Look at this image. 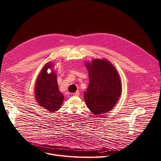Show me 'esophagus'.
I'll list each match as a JSON object with an SVG mask.
<instances>
[{
    "label": "esophagus",
    "mask_w": 161,
    "mask_h": 161,
    "mask_svg": "<svg viewBox=\"0 0 161 161\" xmlns=\"http://www.w3.org/2000/svg\"><path fill=\"white\" fill-rule=\"evenodd\" d=\"M79 95H80V92H79V91H77L76 92H75L74 93V95H75V96H76V97H78V96H79Z\"/></svg>",
    "instance_id": "1"
}]
</instances>
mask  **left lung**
I'll use <instances>...</instances> for the list:
<instances>
[{"mask_svg": "<svg viewBox=\"0 0 161 161\" xmlns=\"http://www.w3.org/2000/svg\"><path fill=\"white\" fill-rule=\"evenodd\" d=\"M89 85L84 93L87 107L95 114L108 113L114 107L121 95L120 76L113 64L104 58L86 62Z\"/></svg>", "mask_w": 161, "mask_h": 161, "instance_id": "1", "label": "left lung"}]
</instances>
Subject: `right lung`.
Returning <instances> with one entry per match:
<instances>
[{"label": "right lung", "instance_id": "obj_1", "mask_svg": "<svg viewBox=\"0 0 161 161\" xmlns=\"http://www.w3.org/2000/svg\"><path fill=\"white\" fill-rule=\"evenodd\" d=\"M53 63H46L38 75L35 85V97L40 107L50 113L57 111L61 107L64 95L58 87L56 70L53 69ZM50 69L52 72L47 73Z\"/></svg>", "mask_w": 161, "mask_h": 161}]
</instances>
